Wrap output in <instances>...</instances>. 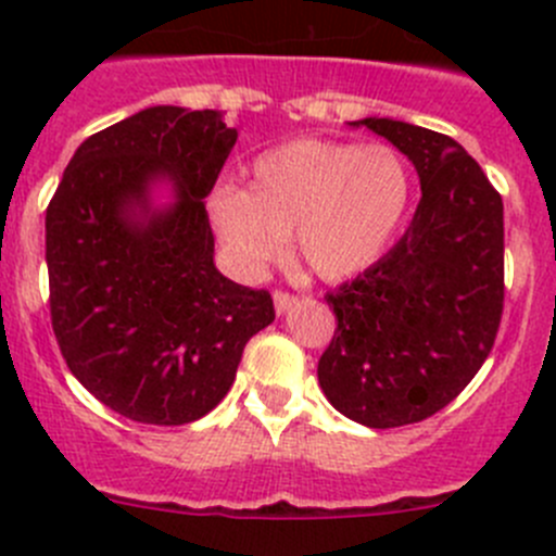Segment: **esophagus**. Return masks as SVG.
I'll return each instance as SVG.
<instances>
[{
    "label": "esophagus",
    "instance_id": "1",
    "mask_svg": "<svg viewBox=\"0 0 556 556\" xmlns=\"http://www.w3.org/2000/svg\"><path fill=\"white\" fill-rule=\"evenodd\" d=\"M295 304H299V295L285 293V290H277V293H274V309H277V314L290 312Z\"/></svg>",
    "mask_w": 556,
    "mask_h": 556
}]
</instances>
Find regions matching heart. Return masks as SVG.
<instances>
[{
    "label": "heart",
    "mask_w": 556,
    "mask_h": 556,
    "mask_svg": "<svg viewBox=\"0 0 556 556\" xmlns=\"http://www.w3.org/2000/svg\"><path fill=\"white\" fill-rule=\"evenodd\" d=\"M412 193L408 161L390 144L295 139L257 155L247 188L217 185L206 212L239 271L271 263L293 233L301 261L336 282L384 255Z\"/></svg>",
    "instance_id": "obj_1"
}]
</instances>
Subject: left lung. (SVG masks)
<instances>
[{"label": "left lung", "instance_id": "1", "mask_svg": "<svg viewBox=\"0 0 556 556\" xmlns=\"http://www.w3.org/2000/svg\"><path fill=\"white\" fill-rule=\"evenodd\" d=\"M366 126L419 174L412 226L371 268L325 295L333 339L317 379L366 428L422 422L452 403L495 344L503 314V199L452 137L390 117Z\"/></svg>", "mask_w": 556, "mask_h": 556}]
</instances>
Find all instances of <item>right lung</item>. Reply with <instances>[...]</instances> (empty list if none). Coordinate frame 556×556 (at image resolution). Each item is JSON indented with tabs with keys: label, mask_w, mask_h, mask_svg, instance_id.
<instances>
[{
	"label": "right lung",
	"mask_w": 556,
	"mask_h": 556,
	"mask_svg": "<svg viewBox=\"0 0 556 556\" xmlns=\"http://www.w3.org/2000/svg\"><path fill=\"white\" fill-rule=\"evenodd\" d=\"M237 144L217 110L148 106L88 137L45 212L50 323L97 401L144 425H188L237 379L274 323L268 290L215 268L204 199ZM159 181L173 201L153 207Z\"/></svg>",
	"instance_id": "right-lung-1"
}]
</instances>
